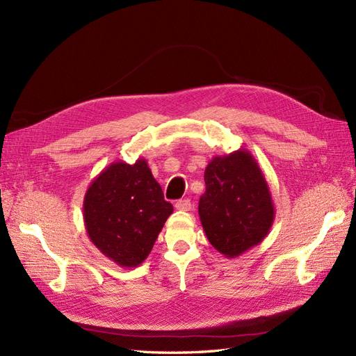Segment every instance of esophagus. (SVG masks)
Segmentation results:
<instances>
[{
  "label": "esophagus",
  "mask_w": 356,
  "mask_h": 356,
  "mask_svg": "<svg viewBox=\"0 0 356 356\" xmlns=\"http://www.w3.org/2000/svg\"><path fill=\"white\" fill-rule=\"evenodd\" d=\"M175 208L178 211H190L191 209V202L188 199H181L175 203Z\"/></svg>",
  "instance_id": "1"
}]
</instances>
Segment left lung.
Masks as SVG:
<instances>
[{
  "label": "left lung",
  "instance_id": "obj_1",
  "mask_svg": "<svg viewBox=\"0 0 356 356\" xmlns=\"http://www.w3.org/2000/svg\"><path fill=\"white\" fill-rule=\"evenodd\" d=\"M207 190L199 217L209 243L236 258L261 243L275 220V204L263 170L245 148L215 156L204 169Z\"/></svg>",
  "mask_w": 356,
  "mask_h": 356
}]
</instances>
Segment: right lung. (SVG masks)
I'll return each mask as SVG.
<instances>
[{
  "instance_id": "right-lung-1",
  "label": "right lung",
  "mask_w": 356,
  "mask_h": 356,
  "mask_svg": "<svg viewBox=\"0 0 356 356\" xmlns=\"http://www.w3.org/2000/svg\"><path fill=\"white\" fill-rule=\"evenodd\" d=\"M172 212L145 159L106 166L90 182L83 202L89 239L106 258L126 268L138 267L152 252Z\"/></svg>"
}]
</instances>
